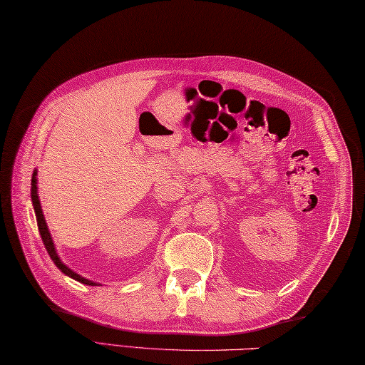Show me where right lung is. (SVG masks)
<instances>
[{
    "mask_svg": "<svg viewBox=\"0 0 365 365\" xmlns=\"http://www.w3.org/2000/svg\"><path fill=\"white\" fill-rule=\"evenodd\" d=\"M31 200H33V208H34V212H36V221H38V229H39V235L41 238H43V243L46 246L47 252H49L51 259L53 260V264L57 265L61 272H63L65 274H68V277H71L73 279L79 281V283H84V284H88V286H95L93 281L91 279H86L84 277H81V274L74 273L73 270H70L66 265H63V262L58 259L57 252H55V247H53V243H52V238H51V233L49 230H47V225H46V219H44V215H43V210H41V203H39V197H38V187H36V170H34L33 173V178H31Z\"/></svg>",
    "mask_w": 365,
    "mask_h": 365,
    "instance_id": "add662e5",
    "label": "right lung"
}]
</instances>
